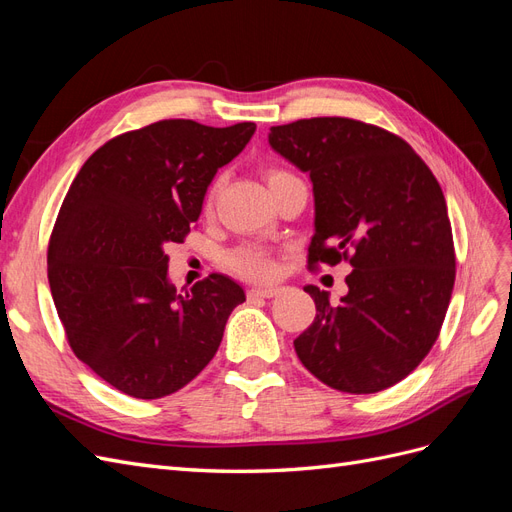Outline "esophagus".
I'll return each instance as SVG.
<instances>
[{
	"label": "esophagus",
	"instance_id": "1",
	"mask_svg": "<svg viewBox=\"0 0 512 512\" xmlns=\"http://www.w3.org/2000/svg\"><path fill=\"white\" fill-rule=\"evenodd\" d=\"M277 292H280V288H275V286H258V288L247 290V297H250V299H271V297H275Z\"/></svg>",
	"mask_w": 512,
	"mask_h": 512
}]
</instances>
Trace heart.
Returning <instances> with one entry per match:
<instances>
[{
  "mask_svg": "<svg viewBox=\"0 0 512 512\" xmlns=\"http://www.w3.org/2000/svg\"><path fill=\"white\" fill-rule=\"evenodd\" d=\"M286 175L284 170H269L267 173V181L271 183L273 179ZM215 192V188H213ZM228 267L232 271H237L243 277H250V280H267V277L273 275V258L271 254L260 245H243L237 247L235 252H230L228 258Z\"/></svg>",
  "mask_w": 512,
  "mask_h": 512,
  "instance_id": "b5f03b06",
  "label": "heart"
}]
</instances>
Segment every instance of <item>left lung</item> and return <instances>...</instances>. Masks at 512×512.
<instances>
[{"label": "left lung", "mask_w": 512, "mask_h": 512, "mask_svg": "<svg viewBox=\"0 0 512 512\" xmlns=\"http://www.w3.org/2000/svg\"><path fill=\"white\" fill-rule=\"evenodd\" d=\"M269 145L314 185L309 267H352L337 303L305 286L316 318L294 350L331 389H389L436 344L451 303L455 247L440 183L404 138L346 117L273 126Z\"/></svg>", "instance_id": "8db88e82"}]
</instances>
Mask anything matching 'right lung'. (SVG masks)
<instances>
[{
	"mask_svg": "<svg viewBox=\"0 0 512 512\" xmlns=\"http://www.w3.org/2000/svg\"><path fill=\"white\" fill-rule=\"evenodd\" d=\"M254 132L252 121L164 119L102 145L72 181L49 243L51 294L72 352L117 391L160 399L183 389L245 301L220 273L177 292L164 250L185 239L218 168Z\"/></svg>",
	"mask_w": 512,
	"mask_h": 512,
	"instance_id": "add662e5",
	"label": "right lung"
}]
</instances>
